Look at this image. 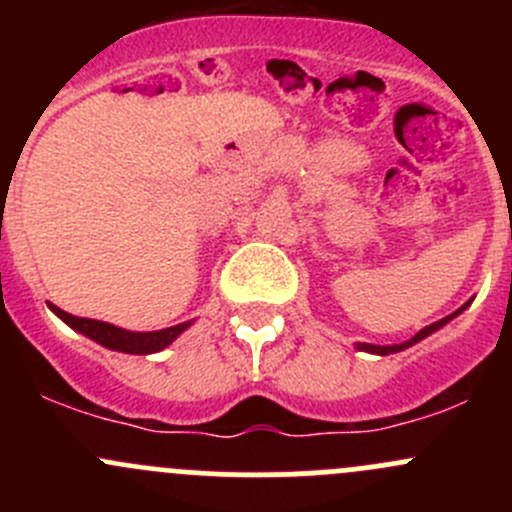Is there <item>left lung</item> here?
Segmentation results:
<instances>
[{"instance_id": "1", "label": "left lung", "mask_w": 512, "mask_h": 512, "mask_svg": "<svg viewBox=\"0 0 512 512\" xmlns=\"http://www.w3.org/2000/svg\"><path fill=\"white\" fill-rule=\"evenodd\" d=\"M468 304H471V302H466V304H463L461 309H456V312H453V314H448V317H443V319H438V322H433V324H428V327H423L421 332L416 334V337H411V339H409V342L391 344V347H379V344H364V342H359V344H356V349H359V352H369V354H379V356H386V354H396V352H404V349L414 347L416 342H421V339H426L428 334H433V332H436V329H441L443 324H448V322H451L453 317H458V314H461L463 309L468 307Z\"/></svg>"}]
</instances>
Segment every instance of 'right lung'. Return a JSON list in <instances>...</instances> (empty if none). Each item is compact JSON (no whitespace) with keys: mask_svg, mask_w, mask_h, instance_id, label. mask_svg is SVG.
<instances>
[{"mask_svg":"<svg viewBox=\"0 0 512 512\" xmlns=\"http://www.w3.org/2000/svg\"><path fill=\"white\" fill-rule=\"evenodd\" d=\"M49 309L56 317L64 319L71 329L84 334V337L94 339L101 347L123 354H156L160 349L168 347V344H173L175 339L190 327V322H183L168 329H158V332H128V329L113 327V324L98 322V319L74 317V314L64 312V309H59L56 304H49Z\"/></svg>","mask_w":512,"mask_h":512,"instance_id":"right-lung-1","label":"right lung"}]
</instances>
